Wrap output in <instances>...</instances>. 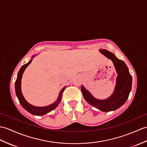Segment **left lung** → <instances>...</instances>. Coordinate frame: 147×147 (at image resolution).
Instances as JSON below:
<instances>
[{
    "label": "left lung",
    "instance_id": "obj_1",
    "mask_svg": "<svg viewBox=\"0 0 147 147\" xmlns=\"http://www.w3.org/2000/svg\"><path fill=\"white\" fill-rule=\"evenodd\" d=\"M100 51L113 61L118 74L113 93L107 99L100 100L92 96L83 86L81 90L84 98L88 103L102 111L108 112L117 110L127 101L131 89L132 77L124 61L118 59L113 53L108 50L100 49Z\"/></svg>",
    "mask_w": 147,
    "mask_h": 147
}]
</instances>
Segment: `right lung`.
I'll use <instances>...</instances> for the list:
<instances>
[{
    "label": "right lung",
    "mask_w": 147,
    "mask_h": 147,
    "mask_svg": "<svg viewBox=\"0 0 147 147\" xmlns=\"http://www.w3.org/2000/svg\"><path fill=\"white\" fill-rule=\"evenodd\" d=\"M33 57H34V56H32V58ZM32 59L29 61V62L26 63V64H24V65H23L19 71V73L18 74V77H17V80H16V83H15L16 93L17 96H18V98L20 102V105H22V107L24 108L26 111L29 112L30 113H31L32 115H34L42 116V115L47 114V113H49L52 110H54V109H55L57 107V105L59 104L60 101L61 100V98H62V94H63V91H64V89H65L66 87H64L63 89L61 90V91L59 93V96H58L57 100L53 104H51L49 106H47V107H34V106L29 104L28 102H27L25 100V98H24L22 93L21 80H22V76L24 71H25L26 68L29 65L30 63L32 62Z\"/></svg>",
    "instance_id": "right-lung-1"
}]
</instances>
